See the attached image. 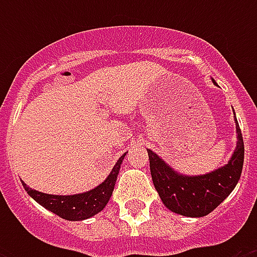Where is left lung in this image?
Returning <instances> with one entry per match:
<instances>
[{
  "instance_id": "left-lung-1",
  "label": "left lung",
  "mask_w": 257,
  "mask_h": 257,
  "mask_svg": "<svg viewBox=\"0 0 257 257\" xmlns=\"http://www.w3.org/2000/svg\"><path fill=\"white\" fill-rule=\"evenodd\" d=\"M235 122L237 143L231 160L207 175H180L148 149L153 185L169 211L188 217H203L219 207L233 191L240 180L244 163L243 136L236 116Z\"/></svg>"
}]
</instances>
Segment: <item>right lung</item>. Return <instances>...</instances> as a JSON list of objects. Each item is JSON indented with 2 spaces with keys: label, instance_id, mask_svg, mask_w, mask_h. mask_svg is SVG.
I'll return each mask as SVG.
<instances>
[{
  "label": "right lung",
  "instance_id": "obj_1",
  "mask_svg": "<svg viewBox=\"0 0 257 257\" xmlns=\"http://www.w3.org/2000/svg\"><path fill=\"white\" fill-rule=\"evenodd\" d=\"M126 153L118 159L116 165L113 167L112 172L109 173L104 183H101L98 187H96L92 191L84 192V193H78V195H70V196H58V195H48V193H42L36 189H32L22 183L25 191L33 197L38 204H41L42 207L49 209L57 216L62 217L65 220L70 221H78V220H85L97 215L105 208L108 204L112 192L114 189V184H116L118 171L121 168V163L124 160Z\"/></svg>",
  "mask_w": 257,
  "mask_h": 257
}]
</instances>
